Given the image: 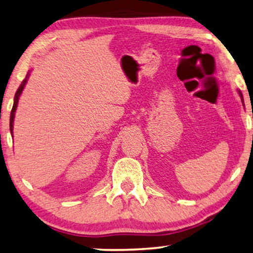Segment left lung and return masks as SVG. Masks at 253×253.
<instances>
[{
	"instance_id": "obj_1",
	"label": "left lung",
	"mask_w": 253,
	"mask_h": 253,
	"mask_svg": "<svg viewBox=\"0 0 253 253\" xmlns=\"http://www.w3.org/2000/svg\"><path fill=\"white\" fill-rule=\"evenodd\" d=\"M240 96H241V97H242V94H241V92H240Z\"/></svg>"
}]
</instances>
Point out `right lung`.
<instances>
[{
    "mask_svg": "<svg viewBox=\"0 0 253 253\" xmlns=\"http://www.w3.org/2000/svg\"><path fill=\"white\" fill-rule=\"evenodd\" d=\"M28 77V76H27ZM26 83H27V78L25 79L24 82L21 83V85L19 86V88L17 90L16 95H14V103H13V107H12V110H11V115H10V130L11 133H12V127H13V118H14V112H16V109H17V105H18V101H19V96H20V94L22 92V89H24Z\"/></svg>",
    "mask_w": 253,
    "mask_h": 253,
    "instance_id": "obj_1",
    "label": "right lung"
}]
</instances>
